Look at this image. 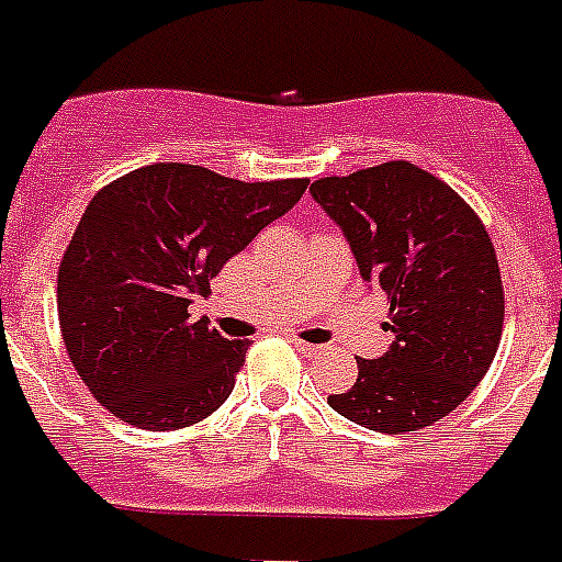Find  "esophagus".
<instances>
[{"label": "esophagus", "instance_id": "obj_1", "mask_svg": "<svg viewBox=\"0 0 562 562\" xmlns=\"http://www.w3.org/2000/svg\"><path fill=\"white\" fill-rule=\"evenodd\" d=\"M293 345H295V351L304 353V357H318V353L325 351V348H322V345L304 342V339H293Z\"/></svg>", "mask_w": 562, "mask_h": 562}]
</instances>
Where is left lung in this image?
<instances>
[{
	"instance_id": "8db88e82",
	"label": "left lung",
	"mask_w": 562,
	"mask_h": 562,
	"mask_svg": "<svg viewBox=\"0 0 562 562\" xmlns=\"http://www.w3.org/2000/svg\"><path fill=\"white\" fill-rule=\"evenodd\" d=\"M310 194L348 237L359 276L389 299L394 334L327 403L374 432L432 426L482 383L502 339L499 260L482 220L412 161L316 179Z\"/></svg>"
}]
</instances>
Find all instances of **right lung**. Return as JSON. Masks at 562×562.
I'll list each match as a JSON object with an SVG mask.
<instances>
[{"instance_id": "obj_1", "label": "right lung", "mask_w": 562, "mask_h": 562, "mask_svg": "<svg viewBox=\"0 0 562 562\" xmlns=\"http://www.w3.org/2000/svg\"><path fill=\"white\" fill-rule=\"evenodd\" d=\"M304 188L307 179L240 182L159 161L92 196L60 260L57 316L71 366L101 406L165 432L226 403L249 339H223L188 307Z\"/></svg>"}]
</instances>
